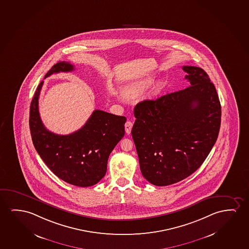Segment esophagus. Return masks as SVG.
<instances>
[{"label":"esophagus","mask_w":249,"mask_h":249,"mask_svg":"<svg viewBox=\"0 0 249 249\" xmlns=\"http://www.w3.org/2000/svg\"><path fill=\"white\" fill-rule=\"evenodd\" d=\"M132 126H133V123L130 121V120H128V121L125 123V124H124V128H125V132H126L127 134L130 133L131 129H132Z\"/></svg>","instance_id":"1"}]
</instances>
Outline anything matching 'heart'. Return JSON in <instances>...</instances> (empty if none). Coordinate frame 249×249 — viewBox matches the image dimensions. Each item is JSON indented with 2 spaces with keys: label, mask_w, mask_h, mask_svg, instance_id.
Segmentation results:
<instances>
[{
  "label": "heart",
  "mask_w": 249,
  "mask_h": 249,
  "mask_svg": "<svg viewBox=\"0 0 249 249\" xmlns=\"http://www.w3.org/2000/svg\"><path fill=\"white\" fill-rule=\"evenodd\" d=\"M153 82H154L153 77L151 76H147V77L142 78L140 80L137 81L134 84H130V86L127 88L125 92L128 95H135V94L145 90V89H147V88L150 87Z\"/></svg>",
  "instance_id": "b5f03b06"
}]
</instances>
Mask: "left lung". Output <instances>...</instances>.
Returning <instances> with one entry per match:
<instances>
[{
    "instance_id": "8db88e82",
    "label": "left lung",
    "mask_w": 249,
    "mask_h": 249,
    "mask_svg": "<svg viewBox=\"0 0 249 249\" xmlns=\"http://www.w3.org/2000/svg\"><path fill=\"white\" fill-rule=\"evenodd\" d=\"M190 86L134 108L131 135L141 172L148 182H180L202 165L217 141L221 105L214 84L200 67H182Z\"/></svg>"
}]
</instances>
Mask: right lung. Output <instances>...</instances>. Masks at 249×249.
<instances>
[{
	"label": "right lung",
	"mask_w": 249,
	"mask_h": 249,
	"mask_svg": "<svg viewBox=\"0 0 249 249\" xmlns=\"http://www.w3.org/2000/svg\"><path fill=\"white\" fill-rule=\"evenodd\" d=\"M71 64L61 61L53 66L45 77L60 71H71ZM39 84L30 107V130L36 150L54 175L78 187L96 184L105 176L112 149L124 135L126 118L95 110L84 126L69 135L47 130L40 118Z\"/></svg>",
	"instance_id": "1"
}]
</instances>
